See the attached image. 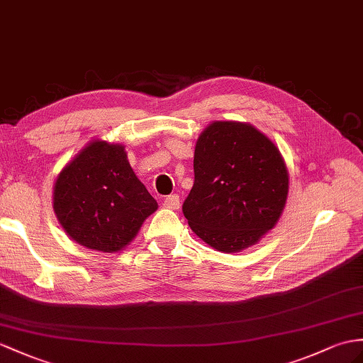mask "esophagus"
<instances>
[{
    "label": "esophagus",
    "mask_w": 363,
    "mask_h": 363,
    "mask_svg": "<svg viewBox=\"0 0 363 363\" xmlns=\"http://www.w3.org/2000/svg\"><path fill=\"white\" fill-rule=\"evenodd\" d=\"M163 205L167 209H179L180 208V197L177 196V194H171V196H167L164 199Z\"/></svg>",
    "instance_id": "obj_1"
}]
</instances>
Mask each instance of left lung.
<instances>
[{
	"mask_svg": "<svg viewBox=\"0 0 363 363\" xmlns=\"http://www.w3.org/2000/svg\"><path fill=\"white\" fill-rule=\"evenodd\" d=\"M288 196V171L272 141L250 125L214 121L194 152V186L183 214L203 242L223 252L257 243Z\"/></svg>",
	"mask_w": 363,
	"mask_h": 363,
	"instance_id": "8db88e82",
	"label": "left lung"
}]
</instances>
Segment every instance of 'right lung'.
I'll return each mask as SVG.
<instances>
[{
    "mask_svg": "<svg viewBox=\"0 0 363 363\" xmlns=\"http://www.w3.org/2000/svg\"><path fill=\"white\" fill-rule=\"evenodd\" d=\"M54 209L77 243L117 252L137 235L157 201L132 171L125 147L95 140L60 172Z\"/></svg>",
    "mask_w": 363,
    "mask_h": 363,
    "instance_id": "right-lung-1",
    "label": "right lung"
}]
</instances>
